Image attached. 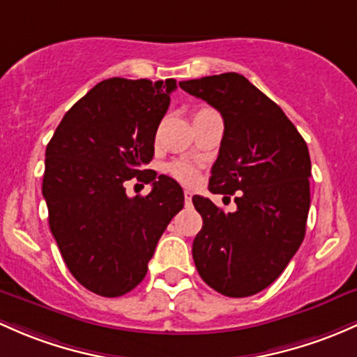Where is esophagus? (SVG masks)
<instances>
[{"instance_id": "34e87169", "label": "esophagus", "mask_w": 357, "mask_h": 357, "mask_svg": "<svg viewBox=\"0 0 357 357\" xmlns=\"http://www.w3.org/2000/svg\"><path fill=\"white\" fill-rule=\"evenodd\" d=\"M191 197H193V193H191L190 190H185V204L186 205H191Z\"/></svg>"}]
</instances>
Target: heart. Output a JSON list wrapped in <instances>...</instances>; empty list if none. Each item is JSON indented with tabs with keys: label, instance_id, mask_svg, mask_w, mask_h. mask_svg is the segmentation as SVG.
Segmentation results:
<instances>
[{
	"label": "heart",
	"instance_id": "obj_1",
	"mask_svg": "<svg viewBox=\"0 0 357 357\" xmlns=\"http://www.w3.org/2000/svg\"><path fill=\"white\" fill-rule=\"evenodd\" d=\"M210 112H215V111L208 109V107H204V109L195 112V118H198V116H204V114H210ZM167 171L171 172L176 179H179L181 183H185V185H193V183L198 179L197 167H193L188 162H172L167 166Z\"/></svg>",
	"mask_w": 357,
	"mask_h": 357
}]
</instances>
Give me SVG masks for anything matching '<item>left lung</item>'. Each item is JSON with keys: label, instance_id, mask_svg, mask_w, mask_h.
Wrapping results in <instances>:
<instances>
[{"label": "left lung", "instance_id": "obj_1", "mask_svg": "<svg viewBox=\"0 0 357 357\" xmlns=\"http://www.w3.org/2000/svg\"><path fill=\"white\" fill-rule=\"evenodd\" d=\"M224 119L219 157L208 190L236 195L224 212L193 197L204 226L193 260L210 287L246 298L268 287L301 246L310 210L311 160L306 142L284 111L239 73L179 82ZM229 198V197H227Z\"/></svg>", "mask_w": 357, "mask_h": 357}]
</instances>
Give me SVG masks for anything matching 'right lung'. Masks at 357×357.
<instances>
[{"label":"right lung","mask_w":357,"mask_h":357,"mask_svg":"<svg viewBox=\"0 0 357 357\" xmlns=\"http://www.w3.org/2000/svg\"><path fill=\"white\" fill-rule=\"evenodd\" d=\"M174 89V78L100 82L47 144L43 195L51 232L71 275L104 298L144 280L160 236L185 204L174 179L144 169ZM131 177L153 185L147 197L126 195Z\"/></svg>","instance_id":"1"}]
</instances>
